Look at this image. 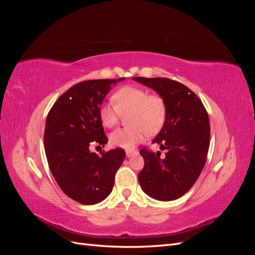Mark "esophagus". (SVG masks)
<instances>
[{
  "instance_id": "obj_1",
  "label": "esophagus",
  "mask_w": 255,
  "mask_h": 255,
  "mask_svg": "<svg viewBox=\"0 0 255 255\" xmlns=\"http://www.w3.org/2000/svg\"><path fill=\"white\" fill-rule=\"evenodd\" d=\"M134 153H136V151H133V150H128V151H127V156H128V157L132 156Z\"/></svg>"
}]
</instances>
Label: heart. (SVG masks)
<instances>
[{
	"label": "heart",
	"mask_w": 255,
	"mask_h": 255,
	"mask_svg": "<svg viewBox=\"0 0 255 255\" xmlns=\"http://www.w3.org/2000/svg\"><path fill=\"white\" fill-rule=\"evenodd\" d=\"M114 104H104L99 110V117L106 128L118 125L121 116L128 114L127 122L130 126L116 129L110 136L114 146L133 149L145 135H155L164 127L167 118V101L159 94L137 86H125L113 95Z\"/></svg>",
	"instance_id": "obj_1"
}]
</instances>
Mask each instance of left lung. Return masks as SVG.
I'll use <instances>...</instances> for the list:
<instances>
[{
  "mask_svg": "<svg viewBox=\"0 0 255 255\" xmlns=\"http://www.w3.org/2000/svg\"><path fill=\"white\" fill-rule=\"evenodd\" d=\"M158 92L167 101L166 122L152 143L167 150L139 151L144 166L138 174L141 189L159 201L184 196L196 183L210 148V118L201 100L182 83L167 78H133Z\"/></svg>",
  "mask_w": 255,
  "mask_h": 255,
  "instance_id": "obj_1",
  "label": "left lung"
}]
</instances>
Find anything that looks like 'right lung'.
<instances>
[{"label":"right lung","mask_w":255,"mask_h":255,"mask_svg":"<svg viewBox=\"0 0 255 255\" xmlns=\"http://www.w3.org/2000/svg\"><path fill=\"white\" fill-rule=\"evenodd\" d=\"M125 79L121 78L119 81ZM116 80L83 81L61 95L47 116L44 150L50 170L65 194L92 205L103 201L114 186L115 174L126 158L117 148L91 153L89 146L109 141L99 110Z\"/></svg>","instance_id":"1"}]
</instances>
